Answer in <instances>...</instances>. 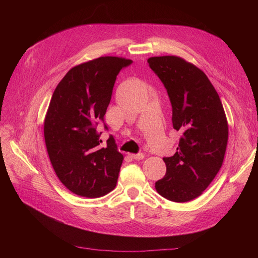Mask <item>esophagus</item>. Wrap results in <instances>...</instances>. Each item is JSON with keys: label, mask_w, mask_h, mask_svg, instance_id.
<instances>
[{"label": "esophagus", "mask_w": 258, "mask_h": 258, "mask_svg": "<svg viewBox=\"0 0 258 258\" xmlns=\"http://www.w3.org/2000/svg\"><path fill=\"white\" fill-rule=\"evenodd\" d=\"M130 157L132 159H136V160H141L144 158V154L142 153H139V154H130Z\"/></svg>", "instance_id": "34e87169"}]
</instances>
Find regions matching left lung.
Wrapping results in <instances>:
<instances>
[{"label": "left lung", "mask_w": 258, "mask_h": 258, "mask_svg": "<svg viewBox=\"0 0 258 258\" xmlns=\"http://www.w3.org/2000/svg\"><path fill=\"white\" fill-rule=\"evenodd\" d=\"M147 62L167 90L173 128L182 132L175 154L163 157L167 172L155 188L168 200L190 201L223 165L227 119L218 93L200 69L175 56L152 57Z\"/></svg>", "instance_id": "obj_1"}]
</instances>
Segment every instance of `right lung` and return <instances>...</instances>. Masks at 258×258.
Segmentation results:
<instances>
[{"instance_id": "obj_1", "label": "right lung", "mask_w": 258, "mask_h": 258, "mask_svg": "<svg viewBox=\"0 0 258 258\" xmlns=\"http://www.w3.org/2000/svg\"><path fill=\"white\" fill-rule=\"evenodd\" d=\"M132 60L100 57L72 68L54 89L44 122L45 143L52 168L69 190L98 198L113 190L123 156L113 136L100 148L106 108L116 77Z\"/></svg>"}]
</instances>
